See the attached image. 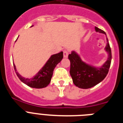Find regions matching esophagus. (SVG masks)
I'll list each match as a JSON object with an SVG mask.
<instances>
[{"instance_id": "esophagus-1", "label": "esophagus", "mask_w": 123, "mask_h": 123, "mask_svg": "<svg viewBox=\"0 0 123 123\" xmlns=\"http://www.w3.org/2000/svg\"><path fill=\"white\" fill-rule=\"evenodd\" d=\"M68 55V51H67V50H64V51H63V56H64V58H67Z\"/></svg>"}]
</instances>
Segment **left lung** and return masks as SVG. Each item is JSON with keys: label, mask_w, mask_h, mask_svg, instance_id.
<instances>
[{"label": "left lung", "mask_w": 123, "mask_h": 123, "mask_svg": "<svg viewBox=\"0 0 123 123\" xmlns=\"http://www.w3.org/2000/svg\"><path fill=\"white\" fill-rule=\"evenodd\" d=\"M96 32L105 34V32L100 28L95 27ZM107 45L105 49L108 53V58L101 67H96L82 62L78 54L74 51L68 55L70 62V74L74 84L78 88L88 89L104 80L107 75L111 63L112 53L109 41L107 37Z\"/></svg>", "instance_id": "left-lung-1"}]
</instances>
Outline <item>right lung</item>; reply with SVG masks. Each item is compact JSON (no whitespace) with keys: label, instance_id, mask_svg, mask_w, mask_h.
I'll list each match as a JSON object with an SVG mask.
<instances>
[{"label":"right lung","instance_id":"right-lung-1","mask_svg":"<svg viewBox=\"0 0 123 123\" xmlns=\"http://www.w3.org/2000/svg\"><path fill=\"white\" fill-rule=\"evenodd\" d=\"M32 26H33L32 25ZM63 53L61 51L59 53L52 55L46 63L44 66L41 68L38 73L32 78H25L22 77L16 70L15 65L13 64L14 70L18 78L21 82L33 88H45L51 82V79L53 76V70L57 64L61 62L63 57Z\"/></svg>","mask_w":123,"mask_h":123}]
</instances>
